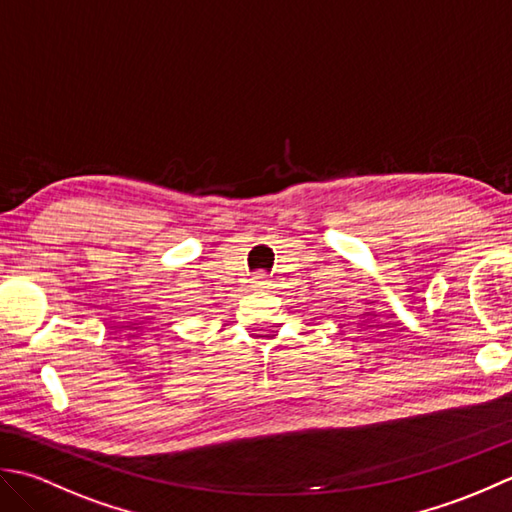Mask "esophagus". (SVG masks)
<instances>
[{"label": "esophagus", "instance_id": "esophagus-1", "mask_svg": "<svg viewBox=\"0 0 512 512\" xmlns=\"http://www.w3.org/2000/svg\"><path fill=\"white\" fill-rule=\"evenodd\" d=\"M252 283H254L256 287H267V285H269V278L263 274V271H258V274H254Z\"/></svg>", "mask_w": 512, "mask_h": 512}]
</instances>
